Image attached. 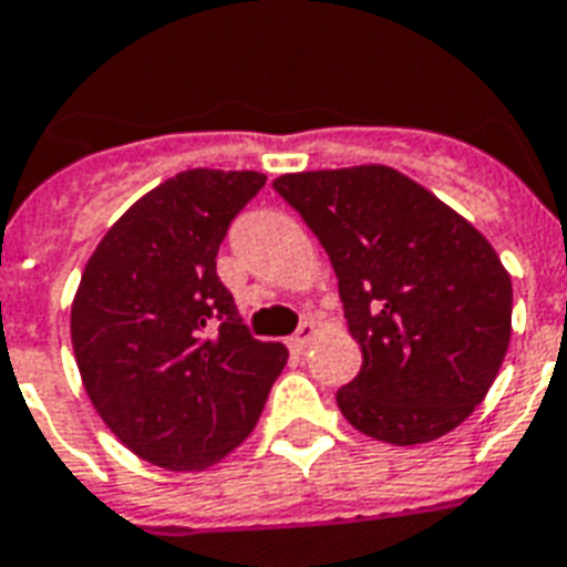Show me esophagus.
<instances>
[{
    "instance_id": "esophagus-1",
    "label": "esophagus",
    "mask_w": 567,
    "mask_h": 567,
    "mask_svg": "<svg viewBox=\"0 0 567 567\" xmlns=\"http://www.w3.org/2000/svg\"><path fill=\"white\" fill-rule=\"evenodd\" d=\"M313 334H317V326H313L310 319L308 322H301V329L289 338V349H292V352H305V347L313 340Z\"/></svg>"
}]
</instances>
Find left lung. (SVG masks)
<instances>
[{
    "instance_id": "left-lung-1",
    "label": "left lung",
    "mask_w": 567,
    "mask_h": 567,
    "mask_svg": "<svg viewBox=\"0 0 567 567\" xmlns=\"http://www.w3.org/2000/svg\"><path fill=\"white\" fill-rule=\"evenodd\" d=\"M275 190L329 254L361 347L359 377L338 391L343 419L391 445L470 419L511 340V278L491 241L382 164L287 173Z\"/></svg>"
}]
</instances>
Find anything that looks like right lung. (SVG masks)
<instances>
[{
	"label": "right lung",
	"instance_id": "obj_1",
	"mask_svg": "<svg viewBox=\"0 0 567 567\" xmlns=\"http://www.w3.org/2000/svg\"><path fill=\"white\" fill-rule=\"evenodd\" d=\"M254 169H185L106 229L71 305L74 359L97 415L161 470H206L248 440L287 347L250 338L218 248Z\"/></svg>",
	"mask_w": 567,
	"mask_h": 567
}]
</instances>
